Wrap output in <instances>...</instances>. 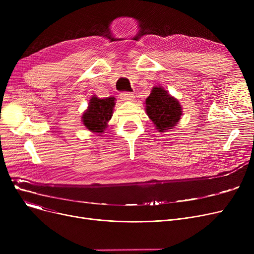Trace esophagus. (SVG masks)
Instances as JSON below:
<instances>
[{"mask_svg":"<svg viewBox=\"0 0 254 254\" xmlns=\"http://www.w3.org/2000/svg\"><path fill=\"white\" fill-rule=\"evenodd\" d=\"M120 99H122L123 101H134L135 96H134V93L125 91V92L120 93Z\"/></svg>","mask_w":254,"mask_h":254,"instance_id":"1","label":"esophagus"}]
</instances>
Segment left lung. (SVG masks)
Here are the masks:
<instances>
[{
    "label": "left lung",
    "instance_id": "left-lung-1",
    "mask_svg": "<svg viewBox=\"0 0 254 254\" xmlns=\"http://www.w3.org/2000/svg\"><path fill=\"white\" fill-rule=\"evenodd\" d=\"M146 112L158 131L174 127L181 118L182 108L178 100L161 86H155L145 101Z\"/></svg>",
    "mask_w": 254,
    "mask_h": 254
}]
</instances>
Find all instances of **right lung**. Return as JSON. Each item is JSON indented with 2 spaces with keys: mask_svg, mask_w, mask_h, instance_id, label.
Here are the masks:
<instances>
[{
  "mask_svg": "<svg viewBox=\"0 0 254 254\" xmlns=\"http://www.w3.org/2000/svg\"><path fill=\"white\" fill-rule=\"evenodd\" d=\"M114 105V97L100 99L93 96L89 101L87 110L82 115L83 125L87 129L101 134L112 117Z\"/></svg>",
  "mask_w": 254,
  "mask_h": 254,
  "instance_id": "add662e5",
  "label": "right lung"
}]
</instances>
